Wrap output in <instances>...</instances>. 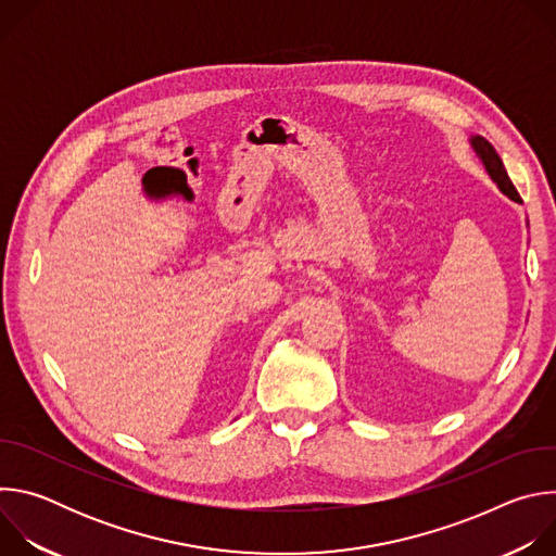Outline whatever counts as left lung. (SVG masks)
I'll return each instance as SVG.
<instances>
[{
	"mask_svg": "<svg viewBox=\"0 0 556 556\" xmlns=\"http://www.w3.org/2000/svg\"><path fill=\"white\" fill-rule=\"evenodd\" d=\"M468 142H470L472 151L478 153L480 163L484 165L486 174H489L491 180L497 185V189H500L504 195H508L513 202H519V204H521V198H519L517 189L513 187V182H510V178H508V174H506V169H504V163H502V157L497 155L495 147H493L484 136H478V134L470 136Z\"/></svg>",
	"mask_w": 556,
	"mask_h": 556,
	"instance_id": "8db88e82",
	"label": "left lung"
}]
</instances>
